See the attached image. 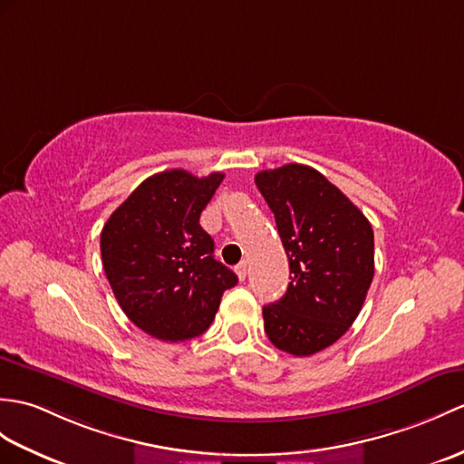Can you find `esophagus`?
Wrapping results in <instances>:
<instances>
[{"instance_id": "1", "label": "esophagus", "mask_w": 464, "mask_h": 464, "mask_svg": "<svg viewBox=\"0 0 464 464\" xmlns=\"http://www.w3.org/2000/svg\"><path fill=\"white\" fill-rule=\"evenodd\" d=\"M235 273H237V276H239V281H245V276H246V263L241 261L239 265H237V266H235Z\"/></svg>"}]
</instances>
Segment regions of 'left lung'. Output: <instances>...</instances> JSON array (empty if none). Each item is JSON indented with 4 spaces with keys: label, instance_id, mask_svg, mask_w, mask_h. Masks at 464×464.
Here are the masks:
<instances>
[{
    "label": "left lung",
    "instance_id": "obj_1",
    "mask_svg": "<svg viewBox=\"0 0 464 464\" xmlns=\"http://www.w3.org/2000/svg\"><path fill=\"white\" fill-rule=\"evenodd\" d=\"M255 183L275 213L293 275L285 296L263 306L265 332L278 350L312 355L340 340L360 314L373 278V229L310 166L258 171Z\"/></svg>",
    "mask_w": 464,
    "mask_h": 464
}]
</instances>
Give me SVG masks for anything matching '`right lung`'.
<instances>
[{"label":"right lung","mask_w":464,"mask_h":464,"mask_svg":"<svg viewBox=\"0 0 464 464\" xmlns=\"http://www.w3.org/2000/svg\"><path fill=\"white\" fill-rule=\"evenodd\" d=\"M223 178L166 169L140 183L104 223L101 255L112 293L124 314L158 340L201 336L225 290L237 285L199 225Z\"/></svg>","instance_id":"obj_1"}]
</instances>
